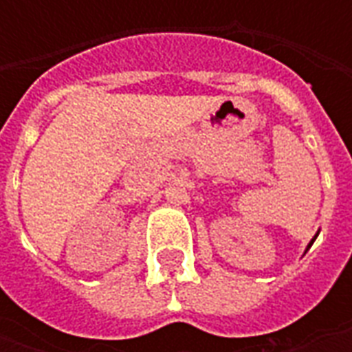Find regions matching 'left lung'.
<instances>
[{
    "label": "left lung",
    "instance_id": "obj_1",
    "mask_svg": "<svg viewBox=\"0 0 352 352\" xmlns=\"http://www.w3.org/2000/svg\"><path fill=\"white\" fill-rule=\"evenodd\" d=\"M316 236H318V235H316ZM316 236H314V239H311V241H309V245H307V249H309V247H311V245H314V241H316ZM307 249H305V250H307Z\"/></svg>",
    "mask_w": 352,
    "mask_h": 352
}]
</instances>
